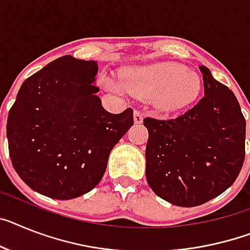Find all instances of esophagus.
Masks as SVG:
<instances>
[{"label":"esophagus","mask_w":250,"mask_h":250,"mask_svg":"<svg viewBox=\"0 0 250 250\" xmlns=\"http://www.w3.org/2000/svg\"><path fill=\"white\" fill-rule=\"evenodd\" d=\"M133 121H135L136 125H140V123L144 122V115H142V113L140 110H135L133 112Z\"/></svg>","instance_id":"obj_1"}]
</instances>
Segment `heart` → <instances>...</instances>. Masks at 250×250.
<instances>
[{
  "instance_id": "1",
  "label": "heart",
  "mask_w": 250,
  "mask_h": 250,
  "mask_svg": "<svg viewBox=\"0 0 250 250\" xmlns=\"http://www.w3.org/2000/svg\"><path fill=\"white\" fill-rule=\"evenodd\" d=\"M103 83L109 90L148 99L160 113H175L189 106L202 89L198 73L174 62L128 67L119 80L105 76Z\"/></svg>"
}]
</instances>
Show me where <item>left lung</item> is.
<instances>
[{
    "instance_id": "obj_1",
    "label": "left lung",
    "mask_w": 250,
    "mask_h": 250,
    "mask_svg": "<svg viewBox=\"0 0 250 250\" xmlns=\"http://www.w3.org/2000/svg\"><path fill=\"white\" fill-rule=\"evenodd\" d=\"M205 96L175 119L145 118L146 179L171 205L194 207L225 192L245 155V119L228 86L200 66Z\"/></svg>"
}]
</instances>
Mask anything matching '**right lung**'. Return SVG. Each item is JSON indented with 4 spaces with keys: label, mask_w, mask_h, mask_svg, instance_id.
Returning <instances> with one entry per match:
<instances>
[{
    "label": "right lung",
    "mask_w": 250,
    "mask_h": 250,
    "mask_svg": "<svg viewBox=\"0 0 250 250\" xmlns=\"http://www.w3.org/2000/svg\"><path fill=\"white\" fill-rule=\"evenodd\" d=\"M98 63L63 56L26 79L8 112L12 165L35 192L72 200L95 188L133 110L106 112L96 93Z\"/></svg>",
    "instance_id": "add662e5"
}]
</instances>
